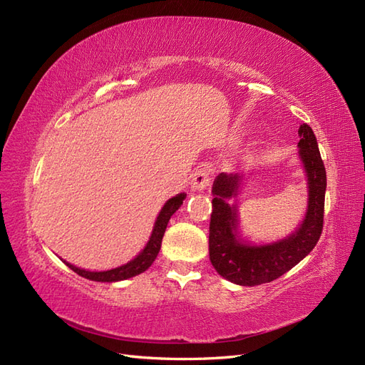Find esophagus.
Returning <instances> with one entry per match:
<instances>
[{"label": "esophagus", "mask_w": 365, "mask_h": 365, "mask_svg": "<svg viewBox=\"0 0 365 365\" xmlns=\"http://www.w3.org/2000/svg\"><path fill=\"white\" fill-rule=\"evenodd\" d=\"M212 182V173H210L208 168H201L200 170H196L193 178H192V190L195 192H204L207 187Z\"/></svg>", "instance_id": "34e87169"}]
</instances>
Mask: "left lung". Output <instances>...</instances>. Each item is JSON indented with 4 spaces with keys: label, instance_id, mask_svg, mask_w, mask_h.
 Listing matches in <instances>:
<instances>
[{
    "label": "left lung",
    "instance_id": "obj_1",
    "mask_svg": "<svg viewBox=\"0 0 365 365\" xmlns=\"http://www.w3.org/2000/svg\"><path fill=\"white\" fill-rule=\"evenodd\" d=\"M300 160L307 175L309 201L302 225L295 233L271 245H250L237 236V207L227 200L236 197L240 176L219 173L213 184V212L210 219L208 251L215 269L224 279L240 286H257L282 277L314 250L324 220L326 169L312 128L303 123Z\"/></svg>",
    "mask_w": 365,
    "mask_h": 365
}]
</instances>
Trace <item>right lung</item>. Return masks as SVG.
I'll list each match as a JSON object with an SVG mask.
<instances>
[{"label":"right lung","instance_id":"right-lung-1","mask_svg":"<svg viewBox=\"0 0 365 365\" xmlns=\"http://www.w3.org/2000/svg\"><path fill=\"white\" fill-rule=\"evenodd\" d=\"M185 200V193H180L173 196L172 200H169L168 202L164 204V207L161 208V212L157 217V222H155V227H153V231H152V236L148 242V245L145 247V250H143L138 256L134 259L128 262L126 264H123V267H118V268H114V269H109V271H85V269H81L74 267V264L65 262V264H67L68 268H71L76 274H79L81 277H85L88 280H93V282H118V280H125V279H130L134 277V275H138L141 272H145L150 264L153 263V260L157 259L158 252H160V248H161V240H163V236H164V231H165V227H168L169 224V219L170 216L178 210L182 204V201Z\"/></svg>","mask_w":365,"mask_h":365}]
</instances>
